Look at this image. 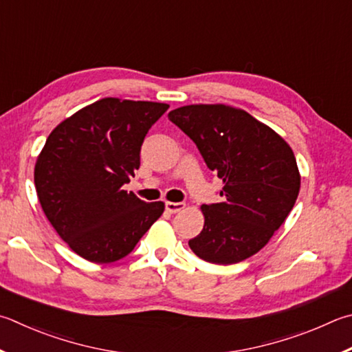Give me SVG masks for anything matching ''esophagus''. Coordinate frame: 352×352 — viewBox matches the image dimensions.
<instances>
[{
  "label": "esophagus",
  "mask_w": 352,
  "mask_h": 352,
  "mask_svg": "<svg viewBox=\"0 0 352 352\" xmlns=\"http://www.w3.org/2000/svg\"><path fill=\"white\" fill-rule=\"evenodd\" d=\"M186 204L184 203H174V201H166V210H168L169 214H177L180 212V210L184 209Z\"/></svg>",
  "instance_id": "34e87169"
}]
</instances>
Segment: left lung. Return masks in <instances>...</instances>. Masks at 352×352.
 Returning a JSON list of instances; mask_svg holds the SVG:
<instances>
[{
    "instance_id": "left-lung-1",
    "label": "left lung",
    "mask_w": 352,
    "mask_h": 352,
    "mask_svg": "<svg viewBox=\"0 0 352 352\" xmlns=\"http://www.w3.org/2000/svg\"><path fill=\"white\" fill-rule=\"evenodd\" d=\"M223 182V203L203 204V231L189 248L204 261L232 265L257 254L296 204L300 172L285 140L246 111L189 104L168 113Z\"/></svg>"
}]
</instances>
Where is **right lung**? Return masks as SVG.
Returning a JSON list of instances; mask_svg holds the SVG:
<instances>
[{
    "label": "right lung",
    "mask_w": 352,
    "mask_h": 352,
    "mask_svg": "<svg viewBox=\"0 0 352 352\" xmlns=\"http://www.w3.org/2000/svg\"><path fill=\"white\" fill-rule=\"evenodd\" d=\"M169 109L154 101L103 98L55 127L35 163L38 200L80 257L112 263L132 252L164 210L123 189L140 168L152 124Z\"/></svg>",
    "instance_id": "right-lung-1"
}]
</instances>
